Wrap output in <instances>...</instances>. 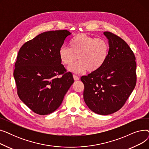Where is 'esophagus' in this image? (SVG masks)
<instances>
[{
  "mask_svg": "<svg viewBox=\"0 0 149 149\" xmlns=\"http://www.w3.org/2000/svg\"><path fill=\"white\" fill-rule=\"evenodd\" d=\"M73 77H74V80H75V81L79 80H80V78H79V77H78L77 75H73Z\"/></svg>",
  "mask_w": 149,
  "mask_h": 149,
  "instance_id": "1",
  "label": "esophagus"
}]
</instances>
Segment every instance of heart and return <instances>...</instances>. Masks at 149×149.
Listing matches in <instances>:
<instances>
[{
    "mask_svg": "<svg viewBox=\"0 0 149 149\" xmlns=\"http://www.w3.org/2000/svg\"><path fill=\"white\" fill-rule=\"evenodd\" d=\"M109 52V45L104 38L92 37L84 33L76 34L70 42V47L63 45L58 51L61 63L70 66L78 58L76 63L69 68L75 73L87 70L97 71L106 62Z\"/></svg>",
    "mask_w": 149,
    "mask_h": 149,
    "instance_id": "1",
    "label": "heart"
}]
</instances>
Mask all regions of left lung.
Here are the masks:
<instances>
[{
	"mask_svg": "<svg viewBox=\"0 0 149 149\" xmlns=\"http://www.w3.org/2000/svg\"><path fill=\"white\" fill-rule=\"evenodd\" d=\"M109 40L107 58L97 71L81 77L83 98L91 110L99 115L113 113L124 106L136 83L135 55L120 37L106 31Z\"/></svg>",
	"mask_w": 149,
	"mask_h": 149,
	"instance_id": "left-lung-1",
	"label": "left lung"
}]
</instances>
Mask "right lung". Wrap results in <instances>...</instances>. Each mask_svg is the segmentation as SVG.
Returning <instances> with one entry per match:
<instances>
[{
	"label": "right lung",
	"instance_id": "1",
	"mask_svg": "<svg viewBox=\"0 0 149 149\" xmlns=\"http://www.w3.org/2000/svg\"><path fill=\"white\" fill-rule=\"evenodd\" d=\"M70 34L67 30L47 31L26 42L19 51L13 74L17 94L37 114L48 115L57 110L74 82L58 55Z\"/></svg>",
	"mask_w": 149,
	"mask_h": 149
}]
</instances>
